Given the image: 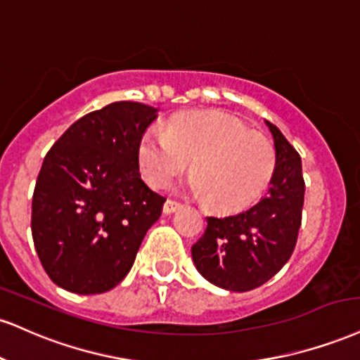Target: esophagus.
<instances>
[{
    "label": "esophagus",
    "instance_id": "1",
    "mask_svg": "<svg viewBox=\"0 0 360 360\" xmlns=\"http://www.w3.org/2000/svg\"><path fill=\"white\" fill-rule=\"evenodd\" d=\"M179 207H183V205H181L179 201H174V199H167V201L164 202L162 211H164V214H171V213H174V211L179 210Z\"/></svg>",
    "mask_w": 360,
    "mask_h": 360
}]
</instances>
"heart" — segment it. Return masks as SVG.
Wrapping results in <instances>:
<instances>
[{
	"mask_svg": "<svg viewBox=\"0 0 360 360\" xmlns=\"http://www.w3.org/2000/svg\"><path fill=\"white\" fill-rule=\"evenodd\" d=\"M191 159V191L224 213L251 205L275 169L270 141L223 112L177 115L169 131L147 129L139 144V169L154 188L167 186Z\"/></svg>",
	"mask_w": 360,
	"mask_h": 360,
	"instance_id": "heart-1",
	"label": "heart"
}]
</instances>
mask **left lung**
<instances>
[{
  "mask_svg": "<svg viewBox=\"0 0 360 360\" xmlns=\"http://www.w3.org/2000/svg\"><path fill=\"white\" fill-rule=\"evenodd\" d=\"M265 122L276 154L265 196L236 214L207 216L205 235L191 248L199 274L229 292L262 287L278 274L295 250L302 224V159L278 127Z\"/></svg>",
  "mask_w": 360,
  "mask_h": 360,
  "instance_id": "left-lung-1",
  "label": "left lung"
}]
</instances>
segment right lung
<instances>
[{
    "instance_id": "right-lung-1",
    "label": "right lung",
    "mask_w": 360,
    "mask_h": 360,
    "mask_svg": "<svg viewBox=\"0 0 360 360\" xmlns=\"http://www.w3.org/2000/svg\"><path fill=\"white\" fill-rule=\"evenodd\" d=\"M158 109L114 102L73 122L43 159L32 235L58 287L94 295L124 280L166 198L139 172V144Z\"/></svg>"
}]
</instances>
